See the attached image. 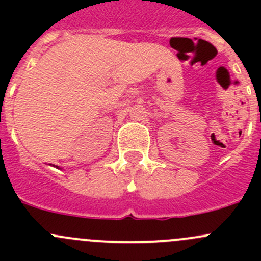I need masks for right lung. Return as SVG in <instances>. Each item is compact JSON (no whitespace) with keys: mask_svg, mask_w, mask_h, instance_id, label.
Here are the masks:
<instances>
[{"mask_svg":"<svg viewBox=\"0 0 261 261\" xmlns=\"http://www.w3.org/2000/svg\"><path fill=\"white\" fill-rule=\"evenodd\" d=\"M53 167H55V165H53ZM57 168H58V167H57Z\"/></svg>","mask_w":261,"mask_h":261,"instance_id":"right-lung-1","label":"right lung"}]
</instances>
